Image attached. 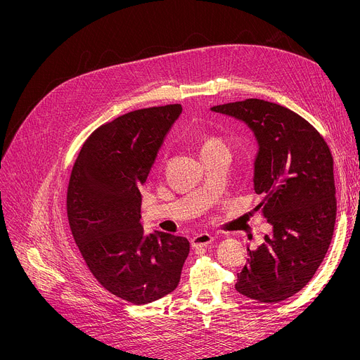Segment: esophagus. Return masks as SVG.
I'll list each match as a JSON object with an SVG mask.
<instances>
[{
    "instance_id": "obj_1",
    "label": "esophagus",
    "mask_w": 360,
    "mask_h": 360,
    "mask_svg": "<svg viewBox=\"0 0 360 360\" xmlns=\"http://www.w3.org/2000/svg\"><path fill=\"white\" fill-rule=\"evenodd\" d=\"M212 241H214V237L211 234L201 233V234H197L191 240V244H192V247H207Z\"/></svg>"
}]
</instances>
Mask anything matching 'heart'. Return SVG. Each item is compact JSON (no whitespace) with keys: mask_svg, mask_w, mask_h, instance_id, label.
I'll return each instance as SVG.
<instances>
[{"mask_svg":"<svg viewBox=\"0 0 360 360\" xmlns=\"http://www.w3.org/2000/svg\"><path fill=\"white\" fill-rule=\"evenodd\" d=\"M219 143H221V142H219V141H217V139H208V141H205V143H204L202 149L210 148V146H214V145H219Z\"/></svg>","mask_w":360,"mask_h":360,"instance_id":"heart-1","label":"heart"}]
</instances>
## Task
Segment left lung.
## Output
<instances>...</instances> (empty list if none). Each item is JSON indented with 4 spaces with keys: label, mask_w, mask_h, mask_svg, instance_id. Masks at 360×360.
<instances>
[{
    "label": "left lung",
    "mask_w": 360,
    "mask_h": 360,
    "mask_svg": "<svg viewBox=\"0 0 360 360\" xmlns=\"http://www.w3.org/2000/svg\"><path fill=\"white\" fill-rule=\"evenodd\" d=\"M243 120L252 130L258 153L254 191L257 210L273 233L237 274L236 290L261 303H278L299 292L329 250L336 222L332 152L302 116L277 103L245 99L211 108Z\"/></svg>",
    "instance_id": "obj_1"
}]
</instances>
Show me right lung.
Returning <instances> with one entry per match:
<instances>
[{"label":"right lung","instance_id":"1","mask_svg":"<svg viewBox=\"0 0 360 360\" xmlns=\"http://www.w3.org/2000/svg\"><path fill=\"white\" fill-rule=\"evenodd\" d=\"M181 105L129 112L97 127L75 162L68 188L73 238L94 278L116 297L148 304L172 292L189 254L184 237L141 222V185Z\"/></svg>","mask_w":360,"mask_h":360}]
</instances>
